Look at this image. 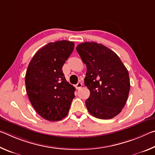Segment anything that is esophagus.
Listing matches in <instances>:
<instances>
[{"label": "esophagus", "mask_w": 155, "mask_h": 155, "mask_svg": "<svg viewBox=\"0 0 155 155\" xmlns=\"http://www.w3.org/2000/svg\"><path fill=\"white\" fill-rule=\"evenodd\" d=\"M82 86H83L82 83L78 82V83L77 84V85H76V88H77V90H79V89H81V87H82Z\"/></svg>", "instance_id": "34e87169"}]
</instances>
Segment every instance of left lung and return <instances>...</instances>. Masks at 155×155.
Wrapping results in <instances>:
<instances>
[{"instance_id":"8db88e82","label":"left lung","mask_w":155,"mask_h":155,"mask_svg":"<svg viewBox=\"0 0 155 155\" xmlns=\"http://www.w3.org/2000/svg\"><path fill=\"white\" fill-rule=\"evenodd\" d=\"M77 51L87 66L84 79L90 91L85 104L90 114L99 119H111L121 112L130 90L128 70L112 50L101 44L87 41Z\"/></svg>"}]
</instances>
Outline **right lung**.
Here are the masks:
<instances>
[{
    "instance_id": "add662e5",
    "label": "right lung",
    "mask_w": 155,
    "mask_h": 155,
    "mask_svg": "<svg viewBox=\"0 0 155 155\" xmlns=\"http://www.w3.org/2000/svg\"><path fill=\"white\" fill-rule=\"evenodd\" d=\"M74 48L72 41L50 42L36 52L28 65L25 75L28 97L37 113L48 121L64 118L75 96V87L62 71Z\"/></svg>"
}]
</instances>
